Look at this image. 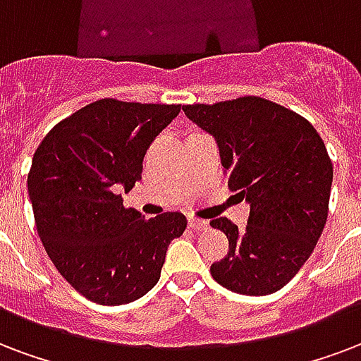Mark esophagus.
<instances>
[{"label":"esophagus","mask_w":361,"mask_h":361,"mask_svg":"<svg viewBox=\"0 0 361 361\" xmlns=\"http://www.w3.org/2000/svg\"><path fill=\"white\" fill-rule=\"evenodd\" d=\"M189 227L195 231H206L208 229V221H204V219H197V217H189Z\"/></svg>","instance_id":"34e87169"}]
</instances>
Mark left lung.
Returning a JSON list of instances; mask_svg holds the SVG:
<instances>
[{
  "label": "left lung",
  "instance_id": "1",
  "mask_svg": "<svg viewBox=\"0 0 361 361\" xmlns=\"http://www.w3.org/2000/svg\"><path fill=\"white\" fill-rule=\"evenodd\" d=\"M183 111L216 137L229 189L250 202L246 229L227 217L210 221L229 238L212 276L242 295L282 290L327 221L334 164L324 140L305 117L259 96L189 104Z\"/></svg>",
  "mask_w": 361,
  "mask_h": 361
}]
</instances>
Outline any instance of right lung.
I'll return each mask as SVG.
<instances>
[{
  "label": "right lung",
  "instance_id": "right-lung-1",
  "mask_svg": "<svg viewBox=\"0 0 361 361\" xmlns=\"http://www.w3.org/2000/svg\"><path fill=\"white\" fill-rule=\"evenodd\" d=\"M180 104L102 98L49 130L35 149L27 192L47 254L66 282L107 307L145 295L161 279L169 244L187 219L166 212L145 219L119 191L142 180V162Z\"/></svg>",
  "mask_w": 361,
  "mask_h": 361
}]
</instances>
